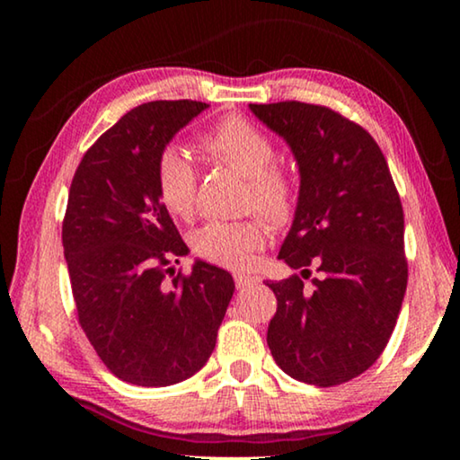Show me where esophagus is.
Here are the masks:
<instances>
[{
	"label": "esophagus",
	"mask_w": 460,
	"mask_h": 460,
	"mask_svg": "<svg viewBox=\"0 0 460 460\" xmlns=\"http://www.w3.org/2000/svg\"><path fill=\"white\" fill-rule=\"evenodd\" d=\"M255 282H257V279H255V276H251V274H243V272L234 274V285L238 288H247L251 285H255Z\"/></svg>",
	"instance_id": "obj_1"
}]
</instances>
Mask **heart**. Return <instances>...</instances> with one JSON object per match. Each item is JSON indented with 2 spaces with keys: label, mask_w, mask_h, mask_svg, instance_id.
<instances>
[{
  "label": "heart",
  "mask_w": 460,
  "mask_h": 460,
  "mask_svg": "<svg viewBox=\"0 0 460 460\" xmlns=\"http://www.w3.org/2000/svg\"><path fill=\"white\" fill-rule=\"evenodd\" d=\"M200 148L211 159L247 175L244 207L260 211L270 224H288L297 207L293 175L274 161L276 146L266 131L244 117L230 115L199 136ZM197 167L180 148L159 155L155 186L161 205L178 219H190L197 209ZM268 226L261 217L238 222H209L194 234V251L200 260L216 266L241 270L266 244Z\"/></svg>",
  "instance_id": "obj_1"
}]
</instances>
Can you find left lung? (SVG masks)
Wrapping results in <instances>:
<instances>
[{
	"label": "left lung",
	"mask_w": 460,
	"mask_h": 460,
	"mask_svg": "<svg viewBox=\"0 0 460 460\" xmlns=\"http://www.w3.org/2000/svg\"><path fill=\"white\" fill-rule=\"evenodd\" d=\"M282 136L301 186L280 260L299 274L268 282L276 314L268 348L293 379L341 385L376 362L392 337L408 282L404 209L379 144L360 125L320 104H249Z\"/></svg>",
	"instance_id": "left-lung-1"
}]
</instances>
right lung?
<instances>
[{"mask_svg": "<svg viewBox=\"0 0 460 460\" xmlns=\"http://www.w3.org/2000/svg\"><path fill=\"white\" fill-rule=\"evenodd\" d=\"M205 109L197 100L136 106L87 148L68 190L62 247L79 324L131 385L167 387L203 368L234 293L232 276L205 261L166 280L188 247L156 194V161Z\"/></svg>", "mask_w": 460, "mask_h": 460, "instance_id": "add662e5", "label": "right lung"}]
</instances>
